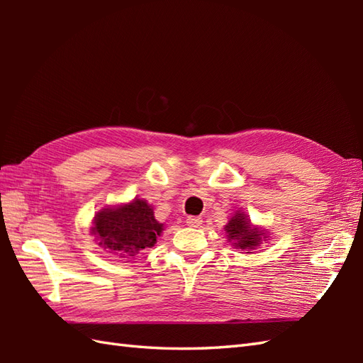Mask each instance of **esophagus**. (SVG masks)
Segmentation results:
<instances>
[{
	"label": "esophagus",
	"instance_id": "esophagus-1",
	"mask_svg": "<svg viewBox=\"0 0 363 363\" xmlns=\"http://www.w3.org/2000/svg\"><path fill=\"white\" fill-rule=\"evenodd\" d=\"M186 223H187L190 228H198V226L203 225V218H199V217H187Z\"/></svg>",
	"mask_w": 363,
	"mask_h": 363
}]
</instances>
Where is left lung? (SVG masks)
<instances>
[{"label": "left lung", "instance_id": "1", "mask_svg": "<svg viewBox=\"0 0 363 363\" xmlns=\"http://www.w3.org/2000/svg\"><path fill=\"white\" fill-rule=\"evenodd\" d=\"M228 234V240L233 243L234 248L242 251H251L260 246L262 242H265V229H260L257 226L251 225V220L245 212L237 211L228 225L225 226Z\"/></svg>", "mask_w": 363, "mask_h": 363}]
</instances>
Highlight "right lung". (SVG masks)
I'll return each mask as SVG.
<instances>
[{"label": "right lung", "instance_id": "add662e5", "mask_svg": "<svg viewBox=\"0 0 363 363\" xmlns=\"http://www.w3.org/2000/svg\"><path fill=\"white\" fill-rule=\"evenodd\" d=\"M162 230L164 225L154 218L152 207L145 199L135 198L128 204L96 212L90 233L106 251L128 257L154 246Z\"/></svg>", "mask_w": 363, "mask_h": 363}]
</instances>
